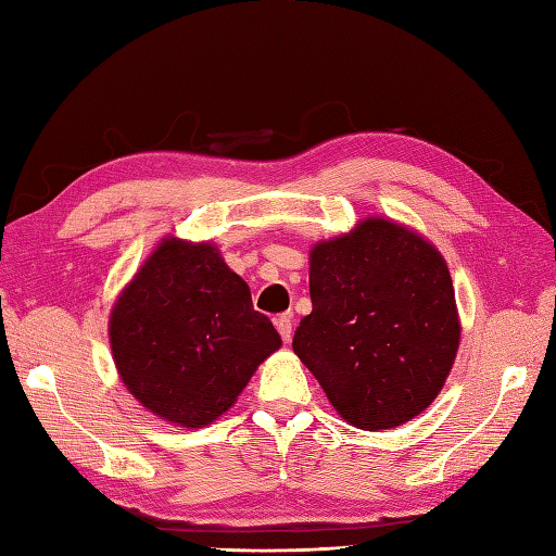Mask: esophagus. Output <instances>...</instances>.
Listing matches in <instances>:
<instances>
[{
  "mask_svg": "<svg viewBox=\"0 0 556 556\" xmlns=\"http://www.w3.org/2000/svg\"><path fill=\"white\" fill-rule=\"evenodd\" d=\"M276 328H278V332L282 337V342L290 344V340H292V316L290 314L278 316L276 318Z\"/></svg>",
  "mask_w": 556,
  "mask_h": 556,
  "instance_id": "1",
  "label": "esophagus"
}]
</instances>
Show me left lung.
I'll return each mask as SVG.
<instances>
[{
    "label": "left lung",
    "instance_id": "8db88e82",
    "mask_svg": "<svg viewBox=\"0 0 556 556\" xmlns=\"http://www.w3.org/2000/svg\"><path fill=\"white\" fill-rule=\"evenodd\" d=\"M308 290L292 349L349 425L394 429L429 408L459 346L453 280L429 240L368 216L311 250Z\"/></svg>",
    "mask_w": 556,
    "mask_h": 556
}]
</instances>
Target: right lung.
<instances>
[{
    "label": "right lung",
    "instance_id": "right-lung-1",
    "mask_svg": "<svg viewBox=\"0 0 556 556\" xmlns=\"http://www.w3.org/2000/svg\"><path fill=\"white\" fill-rule=\"evenodd\" d=\"M129 394L169 425L222 417L280 334L212 242L165 238L122 290L108 323Z\"/></svg>",
    "mask_w": 556,
    "mask_h": 556
}]
</instances>
